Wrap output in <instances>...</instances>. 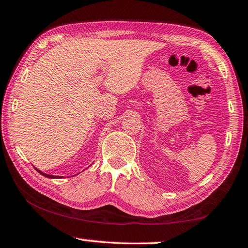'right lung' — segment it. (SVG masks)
Returning <instances> with one entry per match:
<instances>
[{"instance_id": "right-lung-1", "label": "right lung", "mask_w": 248, "mask_h": 248, "mask_svg": "<svg viewBox=\"0 0 248 248\" xmlns=\"http://www.w3.org/2000/svg\"><path fill=\"white\" fill-rule=\"evenodd\" d=\"M37 170V169H36ZM37 171H39V173L43 175V176H45V177H48V178H60L59 177V176H53V175H48V174H45V173H43V171L41 170H37Z\"/></svg>"}]
</instances>
